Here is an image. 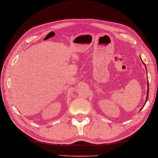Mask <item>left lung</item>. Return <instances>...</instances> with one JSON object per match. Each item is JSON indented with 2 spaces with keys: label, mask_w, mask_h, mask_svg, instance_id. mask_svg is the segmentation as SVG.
Masks as SVG:
<instances>
[{
  "label": "left lung",
  "mask_w": 158,
  "mask_h": 158,
  "mask_svg": "<svg viewBox=\"0 0 158 158\" xmlns=\"http://www.w3.org/2000/svg\"><path fill=\"white\" fill-rule=\"evenodd\" d=\"M143 64H144V65H145V67H146V64H145V63H144V62H143ZM148 88H149V85H148ZM148 92H149V89H148V93H147V98H146V102L147 101V100H148Z\"/></svg>",
  "instance_id": "8db88e82"
}]
</instances>
